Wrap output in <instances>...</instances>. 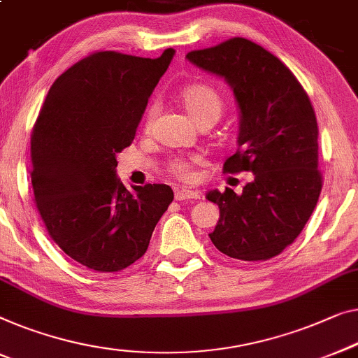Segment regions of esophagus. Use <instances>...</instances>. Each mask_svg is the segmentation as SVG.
Returning a JSON list of instances; mask_svg holds the SVG:
<instances>
[{"instance_id": "esophagus-1", "label": "esophagus", "mask_w": 358, "mask_h": 358, "mask_svg": "<svg viewBox=\"0 0 358 358\" xmlns=\"http://www.w3.org/2000/svg\"><path fill=\"white\" fill-rule=\"evenodd\" d=\"M176 200H196L200 199L201 194L199 190H192V189H178L176 190Z\"/></svg>"}]
</instances>
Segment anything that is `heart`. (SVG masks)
<instances>
[{
	"mask_svg": "<svg viewBox=\"0 0 358 358\" xmlns=\"http://www.w3.org/2000/svg\"><path fill=\"white\" fill-rule=\"evenodd\" d=\"M179 100L189 113L190 117L199 124L201 121H216L222 111V98L220 92L208 84H189L179 90ZM157 116V106L152 105L145 115L147 127L152 126L153 119ZM196 162V158L194 159ZM192 163L189 159L178 158L169 163V171L179 178H190Z\"/></svg>",
	"mask_w": 358,
	"mask_h": 358,
	"instance_id": "obj_1",
	"label": "heart"
}]
</instances>
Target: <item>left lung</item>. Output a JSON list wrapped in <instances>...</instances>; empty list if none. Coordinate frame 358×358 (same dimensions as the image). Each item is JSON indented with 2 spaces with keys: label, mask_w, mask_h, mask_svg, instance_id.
Wrapping results in <instances>:
<instances>
[{
  "label": "left lung",
  "mask_w": 358,
  "mask_h": 358,
  "mask_svg": "<svg viewBox=\"0 0 358 358\" xmlns=\"http://www.w3.org/2000/svg\"><path fill=\"white\" fill-rule=\"evenodd\" d=\"M185 58L231 87L241 116L239 150L226 159L224 173L253 174L242 194H206L220 206L210 239L237 260L276 257L302 232L321 192L318 124L310 98L276 56L247 38Z\"/></svg>",
  "instance_id": "obj_1"
}]
</instances>
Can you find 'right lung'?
Here are the masks:
<instances>
[{
    "label": "right lung",
    "mask_w": 358,
    "mask_h": 358,
    "mask_svg": "<svg viewBox=\"0 0 358 358\" xmlns=\"http://www.w3.org/2000/svg\"><path fill=\"white\" fill-rule=\"evenodd\" d=\"M174 53L87 56L55 80L35 122L30 178L40 216L61 250L93 271H121L143 257L174 199L166 184L127 190L116 174L117 153L132 143Z\"/></svg>",
    "instance_id": "right-lung-1"
}]
</instances>
